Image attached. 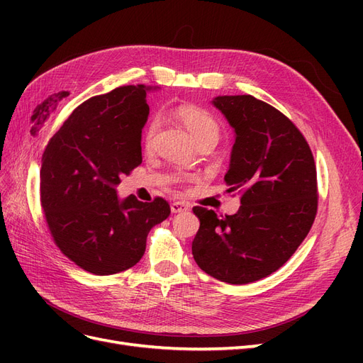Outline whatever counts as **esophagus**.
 Listing matches in <instances>:
<instances>
[{"instance_id": "obj_1", "label": "esophagus", "mask_w": 363, "mask_h": 363, "mask_svg": "<svg viewBox=\"0 0 363 363\" xmlns=\"http://www.w3.org/2000/svg\"><path fill=\"white\" fill-rule=\"evenodd\" d=\"M188 211H189L188 203H184V201L171 203V212L172 213H182V212H188Z\"/></svg>"}]
</instances>
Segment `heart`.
<instances>
[{"label":"heart","instance_id":"1","mask_svg":"<svg viewBox=\"0 0 363 363\" xmlns=\"http://www.w3.org/2000/svg\"><path fill=\"white\" fill-rule=\"evenodd\" d=\"M175 116L179 118L180 123L189 131V135L199 144L201 140H218L219 138V124L218 121L208 113L206 108L192 106V104H182L175 108ZM157 121H151L145 131V145L150 147L152 139L157 131Z\"/></svg>","mask_w":363,"mask_h":363}]
</instances>
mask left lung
Listing matches in <instances>:
<instances>
[{"mask_svg":"<svg viewBox=\"0 0 363 363\" xmlns=\"http://www.w3.org/2000/svg\"><path fill=\"white\" fill-rule=\"evenodd\" d=\"M212 104L235 130L224 182L240 194L235 215L195 206L200 228L194 259L230 284L269 276L289 260L315 221L316 168L301 131L276 107L251 95H223Z\"/></svg>","mask_w":363,"mask_h":363,"instance_id":"obj_1","label":"left lung"}]
</instances>
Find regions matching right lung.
<instances>
[{
    "mask_svg": "<svg viewBox=\"0 0 363 363\" xmlns=\"http://www.w3.org/2000/svg\"><path fill=\"white\" fill-rule=\"evenodd\" d=\"M151 89L121 86L89 98L43 151L40 204L51 236L65 256L95 276L135 267L150 230L171 213L160 196L142 203L133 195L119 200L116 194L121 177L142 163Z\"/></svg>",
    "mask_w": 363,
    "mask_h": 363,
    "instance_id": "right-lung-1",
    "label": "right lung"
}]
</instances>
